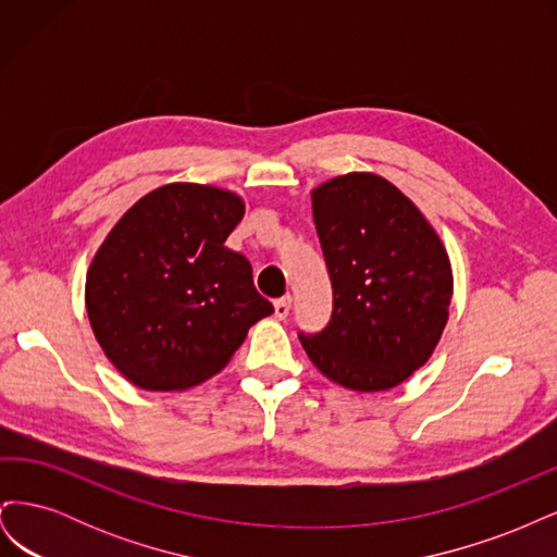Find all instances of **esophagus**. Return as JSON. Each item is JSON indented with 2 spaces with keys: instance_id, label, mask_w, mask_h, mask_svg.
<instances>
[{
  "instance_id": "1",
  "label": "esophagus",
  "mask_w": 557,
  "mask_h": 557,
  "mask_svg": "<svg viewBox=\"0 0 557 557\" xmlns=\"http://www.w3.org/2000/svg\"><path fill=\"white\" fill-rule=\"evenodd\" d=\"M290 309H293V297H290V295L278 297V299L274 301V315L281 318V320H285V318L290 315Z\"/></svg>"
}]
</instances>
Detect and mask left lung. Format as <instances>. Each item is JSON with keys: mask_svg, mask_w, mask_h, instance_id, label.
<instances>
[{"mask_svg": "<svg viewBox=\"0 0 557 557\" xmlns=\"http://www.w3.org/2000/svg\"><path fill=\"white\" fill-rule=\"evenodd\" d=\"M311 199L332 315L299 342L334 383L387 391L440 344L453 297L448 256L413 201L376 174L336 176Z\"/></svg>", "mask_w": 557, "mask_h": 557, "instance_id": "8db88e82", "label": "left lung"}]
</instances>
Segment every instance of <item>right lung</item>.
Masks as SVG:
<instances>
[{
	"mask_svg": "<svg viewBox=\"0 0 557 557\" xmlns=\"http://www.w3.org/2000/svg\"><path fill=\"white\" fill-rule=\"evenodd\" d=\"M244 201L170 183L134 205L97 250L86 307L107 358L146 391H183L227 364L250 325L274 313L250 262L225 246Z\"/></svg>",
	"mask_w": 557,
	"mask_h": 557,
	"instance_id": "obj_1",
	"label": "right lung"
}]
</instances>
